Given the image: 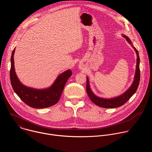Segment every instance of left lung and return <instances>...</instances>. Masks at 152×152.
I'll return each instance as SVG.
<instances>
[{
	"mask_svg": "<svg viewBox=\"0 0 152 152\" xmlns=\"http://www.w3.org/2000/svg\"><path fill=\"white\" fill-rule=\"evenodd\" d=\"M126 38V40L131 44V41H130L129 38L126 36H124ZM135 50L136 51L137 55V68H136V73L135 76V79L132 86L130 87V88L126 91L122 95L117 97L115 98L111 99H104L98 97L96 96L91 91L90 85H89V81L88 78L86 77V90L87 92V94L90 99V100L96 105L104 107V108H115L117 107H120L126 103L131 98L134 93L137 91V88L138 87L140 80V57L138 50L134 47Z\"/></svg>",
	"mask_w": 152,
	"mask_h": 152,
	"instance_id": "8db88e82",
	"label": "left lung"
}]
</instances>
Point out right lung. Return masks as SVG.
Segmentation results:
<instances>
[{
  "mask_svg": "<svg viewBox=\"0 0 152 152\" xmlns=\"http://www.w3.org/2000/svg\"><path fill=\"white\" fill-rule=\"evenodd\" d=\"M13 50L11 58L10 80L12 87L24 103L30 107L40 109L55 104L59 100L64 88L69 78L72 76L71 70H67L60 75L50 88L46 90H35L21 84L18 80L14 70Z\"/></svg>",
  "mask_w": 152,
  "mask_h": 152,
  "instance_id": "add662e5",
  "label": "right lung"
}]
</instances>
